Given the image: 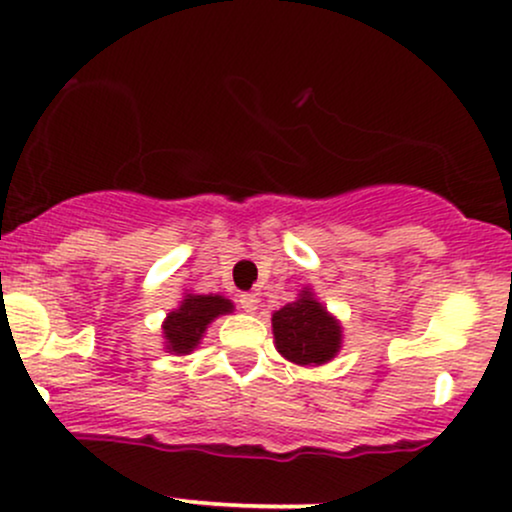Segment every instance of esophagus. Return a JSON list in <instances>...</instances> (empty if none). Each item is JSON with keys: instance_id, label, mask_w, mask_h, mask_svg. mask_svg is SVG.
I'll use <instances>...</instances> for the list:
<instances>
[{"instance_id": "34e87169", "label": "esophagus", "mask_w": 512, "mask_h": 512, "mask_svg": "<svg viewBox=\"0 0 512 512\" xmlns=\"http://www.w3.org/2000/svg\"><path fill=\"white\" fill-rule=\"evenodd\" d=\"M238 305L245 313H255V310L260 308V298H257V293H240Z\"/></svg>"}]
</instances>
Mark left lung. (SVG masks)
<instances>
[{
    "label": "left lung",
    "mask_w": 512,
    "mask_h": 512,
    "mask_svg": "<svg viewBox=\"0 0 512 512\" xmlns=\"http://www.w3.org/2000/svg\"><path fill=\"white\" fill-rule=\"evenodd\" d=\"M274 344L279 354L298 366H322L342 349V325L303 289L293 303L272 315Z\"/></svg>",
    "instance_id": "left-lung-1"
}]
</instances>
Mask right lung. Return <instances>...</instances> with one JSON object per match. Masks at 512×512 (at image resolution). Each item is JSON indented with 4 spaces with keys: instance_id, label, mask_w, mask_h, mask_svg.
<instances>
[{
    "instance_id": "right-lung-1",
    "label": "right lung",
    "mask_w": 512,
    "mask_h": 512,
    "mask_svg": "<svg viewBox=\"0 0 512 512\" xmlns=\"http://www.w3.org/2000/svg\"><path fill=\"white\" fill-rule=\"evenodd\" d=\"M226 313H233V303L228 298L216 296V293H209V296L187 293L180 308L170 310L166 322H163L166 349L180 356L190 354L197 349L199 339L204 337L211 322Z\"/></svg>"
}]
</instances>
